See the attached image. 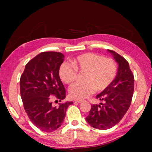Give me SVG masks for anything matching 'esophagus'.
Segmentation results:
<instances>
[{
	"label": "esophagus",
	"instance_id": "obj_1",
	"mask_svg": "<svg viewBox=\"0 0 152 152\" xmlns=\"http://www.w3.org/2000/svg\"><path fill=\"white\" fill-rule=\"evenodd\" d=\"M74 101L76 102L81 103V102H82L84 101V100H83V99H75Z\"/></svg>",
	"mask_w": 152,
	"mask_h": 152
}]
</instances>
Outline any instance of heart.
<instances>
[{"instance_id":"heart-1","label":"heart","mask_w":152,"mask_h":152,"mask_svg":"<svg viewBox=\"0 0 152 152\" xmlns=\"http://www.w3.org/2000/svg\"><path fill=\"white\" fill-rule=\"evenodd\" d=\"M71 64H61L59 75L62 82L71 84L76 80L77 72H85L84 82H77L70 87L69 93L73 98H85L95 90L107 88L114 80L117 73L115 61L94 53H84L72 59Z\"/></svg>"}]
</instances>
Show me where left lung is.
Wrapping results in <instances>:
<instances>
[{"mask_svg":"<svg viewBox=\"0 0 152 152\" xmlns=\"http://www.w3.org/2000/svg\"><path fill=\"white\" fill-rule=\"evenodd\" d=\"M108 50L118 62V74L111 84L96 96L105 103L91 105L86 118L91 126L103 130L113 127L124 117L132 103L134 88V74L128 61L115 51Z\"/></svg>","mask_w":152,"mask_h":152,"instance_id":"1","label":"left lung"}]
</instances>
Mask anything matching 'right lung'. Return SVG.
Returning a JSON list of instances; mask_svg holds the SVG:
<instances>
[{
    "label": "right lung",
    "mask_w": 152,
    "mask_h": 152,
    "mask_svg": "<svg viewBox=\"0 0 152 152\" xmlns=\"http://www.w3.org/2000/svg\"><path fill=\"white\" fill-rule=\"evenodd\" d=\"M64 55L57 52H43L27 63L20 79V96L30 121L44 132H53L63 123L68 106L72 102L52 106L51 96L66 98V90L59 69Z\"/></svg>",
    "instance_id": "obj_1"
}]
</instances>
